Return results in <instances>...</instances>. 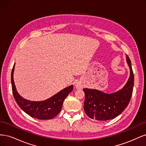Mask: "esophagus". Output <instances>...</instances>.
Here are the masks:
<instances>
[{"instance_id":"34e87169","label":"esophagus","mask_w":146,"mask_h":146,"mask_svg":"<svg viewBox=\"0 0 146 146\" xmlns=\"http://www.w3.org/2000/svg\"><path fill=\"white\" fill-rule=\"evenodd\" d=\"M76 86L77 89H80V88H81V86L79 85H76Z\"/></svg>"}]
</instances>
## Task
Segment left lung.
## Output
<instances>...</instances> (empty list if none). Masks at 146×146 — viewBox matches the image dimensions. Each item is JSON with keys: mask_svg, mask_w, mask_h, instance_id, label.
Wrapping results in <instances>:
<instances>
[{"mask_svg": "<svg viewBox=\"0 0 146 146\" xmlns=\"http://www.w3.org/2000/svg\"><path fill=\"white\" fill-rule=\"evenodd\" d=\"M127 62L130 69V77L121 90L106 94L99 90L85 88V99L83 108L87 116L97 121H108L115 118L129 105L133 93L134 75L131 61L128 55Z\"/></svg>", "mask_w": 146, "mask_h": 146, "instance_id": "left-lung-1", "label": "left lung"}]
</instances>
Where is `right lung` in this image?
<instances>
[{
    "instance_id": "1",
    "label": "right lung",
    "mask_w": 146,
    "mask_h": 146,
    "mask_svg": "<svg viewBox=\"0 0 146 146\" xmlns=\"http://www.w3.org/2000/svg\"><path fill=\"white\" fill-rule=\"evenodd\" d=\"M15 64L11 71V86L13 96L20 108L31 117L38 119H51L60 112L63 102L73 90V85L64 88L47 100L41 102H32L23 99L17 93L13 80Z\"/></svg>"
}]
</instances>
